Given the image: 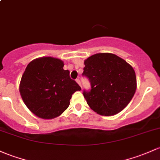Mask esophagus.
Wrapping results in <instances>:
<instances>
[{"label":"esophagus","mask_w":160,"mask_h":160,"mask_svg":"<svg viewBox=\"0 0 160 160\" xmlns=\"http://www.w3.org/2000/svg\"><path fill=\"white\" fill-rule=\"evenodd\" d=\"M76 82H77V83L79 84V85L80 86V87H81V83H80V79H77V80H76Z\"/></svg>","instance_id":"esophagus-1"}]
</instances>
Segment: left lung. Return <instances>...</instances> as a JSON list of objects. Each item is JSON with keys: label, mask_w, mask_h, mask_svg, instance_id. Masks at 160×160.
I'll use <instances>...</instances> for the list:
<instances>
[{"label": "left lung", "mask_w": 160, "mask_h": 160, "mask_svg": "<svg viewBox=\"0 0 160 160\" xmlns=\"http://www.w3.org/2000/svg\"><path fill=\"white\" fill-rule=\"evenodd\" d=\"M83 76L89 78L90 91H83L87 104L95 112L110 116L122 112L137 89L134 68L112 53H98L84 61Z\"/></svg>", "instance_id": "8db88e82"}]
</instances>
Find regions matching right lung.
Returning <instances> with one entry per match:
<instances>
[{"mask_svg":"<svg viewBox=\"0 0 160 160\" xmlns=\"http://www.w3.org/2000/svg\"><path fill=\"white\" fill-rule=\"evenodd\" d=\"M64 62L52 57L32 61L22 74L20 92L27 108L43 119L61 115L70 105L72 94L81 88L64 70Z\"/></svg>","mask_w":160,"mask_h":160,"instance_id":"add662e5","label":"right lung"}]
</instances>
